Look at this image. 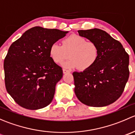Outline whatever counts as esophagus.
<instances>
[{
	"label": "esophagus",
	"instance_id": "34e87169",
	"mask_svg": "<svg viewBox=\"0 0 135 135\" xmlns=\"http://www.w3.org/2000/svg\"><path fill=\"white\" fill-rule=\"evenodd\" d=\"M62 73H63V74H66V73H69V70H66V69H62Z\"/></svg>",
	"mask_w": 135,
	"mask_h": 135
}]
</instances>
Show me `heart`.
<instances>
[{
    "instance_id": "obj_1",
    "label": "heart",
    "mask_w": 135,
    "mask_h": 135,
    "mask_svg": "<svg viewBox=\"0 0 135 135\" xmlns=\"http://www.w3.org/2000/svg\"><path fill=\"white\" fill-rule=\"evenodd\" d=\"M70 59L62 64L67 69H78L81 70L90 69L99 57V48L95 42H87L86 39L73 35L62 40V46L55 42L50 47V56L57 64H61L69 57Z\"/></svg>"
}]
</instances>
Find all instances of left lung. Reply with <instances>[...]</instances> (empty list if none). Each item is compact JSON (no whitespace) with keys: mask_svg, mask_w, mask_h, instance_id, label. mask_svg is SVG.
Instances as JSON below:
<instances>
[{"mask_svg":"<svg viewBox=\"0 0 135 135\" xmlns=\"http://www.w3.org/2000/svg\"><path fill=\"white\" fill-rule=\"evenodd\" d=\"M78 32L97 45L99 57L90 69L73 73L76 97L89 107L109 105L119 99L128 81L129 55L122 44L104 31L93 28Z\"/></svg>","mask_w":135,"mask_h":135,"instance_id":"8db88e82","label":"left lung"}]
</instances>
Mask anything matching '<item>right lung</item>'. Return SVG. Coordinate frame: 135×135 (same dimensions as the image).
<instances>
[{"label": "right lung", "mask_w": 135, "mask_h": 135, "mask_svg": "<svg viewBox=\"0 0 135 135\" xmlns=\"http://www.w3.org/2000/svg\"><path fill=\"white\" fill-rule=\"evenodd\" d=\"M68 32L32 27L9 47L4 61L5 85L21 107L38 110L51 103L62 70L50 57V47Z\"/></svg>", "instance_id": "right-lung-1"}]
</instances>
